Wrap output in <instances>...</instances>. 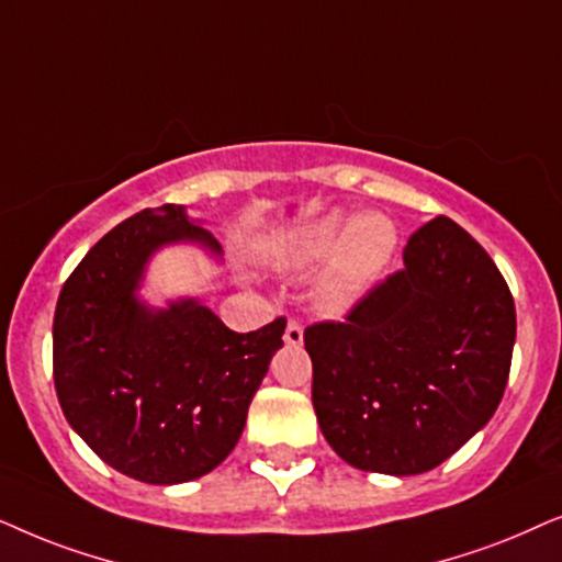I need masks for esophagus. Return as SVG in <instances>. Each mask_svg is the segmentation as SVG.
Here are the masks:
<instances>
[{
	"mask_svg": "<svg viewBox=\"0 0 562 562\" xmlns=\"http://www.w3.org/2000/svg\"><path fill=\"white\" fill-rule=\"evenodd\" d=\"M282 339H285L288 347H301V344H303V326L297 324V321H288L285 336H282Z\"/></svg>",
	"mask_w": 562,
	"mask_h": 562,
	"instance_id": "34e87169",
	"label": "esophagus"
}]
</instances>
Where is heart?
I'll list each match as a JSON object with an SVG mask.
<instances>
[{
    "mask_svg": "<svg viewBox=\"0 0 562 562\" xmlns=\"http://www.w3.org/2000/svg\"><path fill=\"white\" fill-rule=\"evenodd\" d=\"M398 249V228L383 213H359L347 221L331 211L297 228L282 249L285 265L305 267L324 259L318 301L331 311L347 308L372 288Z\"/></svg>",
    "mask_w": 562,
    "mask_h": 562,
    "instance_id": "b5f03b06",
    "label": "heart"
}]
</instances>
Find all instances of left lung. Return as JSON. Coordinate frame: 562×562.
<instances>
[{
	"label": "left lung",
	"mask_w": 562,
	"mask_h": 562,
	"mask_svg": "<svg viewBox=\"0 0 562 562\" xmlns=\"http://www.w3.org/2000/svg\"><path fill=\"white\" fill-rule=\"evenodd\" d=\"M514 339V297L498 267L439 215L347 321L305 328L326 442L368 473L437 468L496 414Z\"/></svg>",
	"instance_id": "1"
}]
</instances>
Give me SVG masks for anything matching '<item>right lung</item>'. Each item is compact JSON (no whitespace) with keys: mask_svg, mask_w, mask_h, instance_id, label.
<instances>
[{"mask_svg":"<svg viewBox=\"0 0 562 562\" xmlns=\"http://www.w3.org/2000/svg\"><path fill=\"white\" fill-rule=\"evenodd\" d=\"M175 244L223 257L184 205L146 207L87 251L54 316L66 422L110 468L154 485L194 481L228 458L285 334V318L231 331L198 297L148 305V261Z\"/></svg>","mask_w":562,"mask_h":562,"instance_id":"add662e5","label":"right lung"}]
</instances>
